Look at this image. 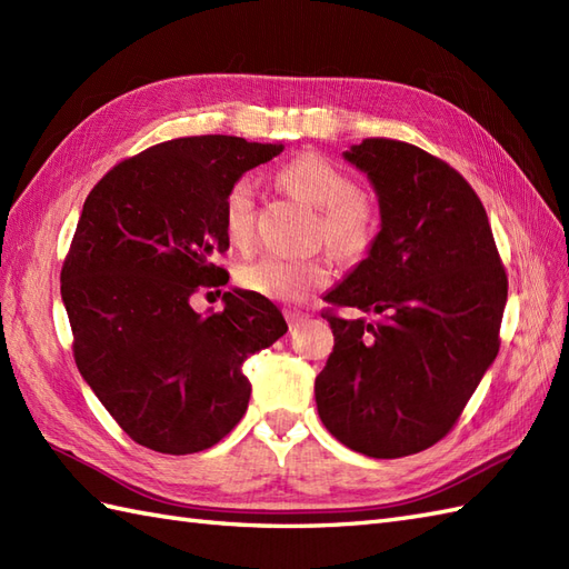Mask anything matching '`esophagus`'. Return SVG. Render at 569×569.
<instances>
[{"instance_id":"1","label":"esophagus","mask_w":569,"mask_h":569,"mask_svg":"<svg viewBox=\"0 0 569 569\" xmlns=\"http://www.w3.org/2000/svg\"><path fill=\"white\" fill-rule=\"evenodd\" d=\"M308 316L306 312H300V310H286V320H288V325H291V328H298L300 322H303Z\"/></svg>"}]
</instances>
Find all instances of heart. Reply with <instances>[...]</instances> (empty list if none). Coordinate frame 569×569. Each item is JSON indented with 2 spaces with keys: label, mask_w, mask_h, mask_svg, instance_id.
<instances>
[{
  "label": "heart",
  "mask_w": 569,
  "mask_h": 569,
  "mask_svg": "<svg viewBox=\"0 0 569 569\" xmlns=\"http://www.w3.org/2000/svg\"><path fill=\"white\" fill-rule=\"evenodd\" d=\"M281 183L298 198L322 210V232L330 244L342 253H359L369 244L373 217L352 176L318 153H303L288 161ZM224 232L234 244H247L253 232V186L247 178L227 190L222 208ZM239 283L259 296L283 303L303 300L310 291L330 281V266L318 257H288V253H263L244 263L237 273Z\"/></svg>",
  "instance_id": "b5f03b06"
}]
</instances>
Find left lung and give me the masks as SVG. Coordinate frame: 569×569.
<instances>
[{"label": "left lung", "mask_w": 569, "mask_h": 569, "mask_svg": "<svg viewBox=\"0 0 569 569\" xmlns=\"http://www.w3.org/2000/svg\"><path fill=\"white\" fill-rule=\"evenodd\" d=\"M342 156L367 173L381 227L325 300L379 320L328 316L318 413L349 450L416 455L450 432L497 359L509 281L485 204L455 168L393 139Z\"/></svg>", "instance_id": "8db88e82"}]
</instances>
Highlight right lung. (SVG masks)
I'll list each match as a JSON object with an SVG mask.
<instances>
[{
	"instance_id": "right-lung-1",
	"label": "right lung",
	"mask_w": 569,
	"mask_h": 569,
	"mask_svg": "<svg viewBox=\"0 0 569 569\" xmlns=\"http://www.w3.org/2000/svg\"><path fill=\"white\" fill-rule=\"evenodd\" d=\"M283 143L186 137L114 166L82 204L60 296L84 383L131 440L163 455L208 450L247 413L244 361L283 337L269 298L232 288L222 312L192 310L224 286L227 190Z\"/></svg>"
}]
</instances>
